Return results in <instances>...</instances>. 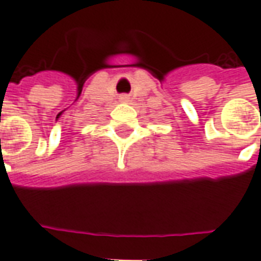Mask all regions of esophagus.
<instances>
[{"mask_svg": "<svg viewBox=\"0 0 261 261\" xmlns=\"http://www.w3.org/2000/svg\"><path fill=\"white\" fill-rule=\"evenodd\" d=\"M119 99H121L122 102H126L129 98H127V95H121V97H119Z\"/></svg>", "mask_w": 261, "mask_h": 261, "instance_id": "1", "label": "esophagus"}]
</instances>
